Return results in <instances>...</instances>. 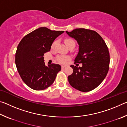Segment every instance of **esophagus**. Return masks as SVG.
Instances as JSON below:
<instances>
[{
  "label": "esophagus",
  "instance_id": "34e87169",
  "mask_svg": "<svg viewBox=\"0 0 127 127\" xmlns=\"http://www.w3.org/2000/svg\"><path fill=\"white\" fill-rule=\"evenodd\" d=\"M66 67V66H64V65H62V69H64V68H65Z\"/></svg>",
  "mask_w": 127,
  "mask_h": 127
}]
</instances>
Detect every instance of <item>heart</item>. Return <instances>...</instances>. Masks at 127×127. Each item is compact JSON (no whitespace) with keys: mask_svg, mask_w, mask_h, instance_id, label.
Returning a JSON list of instances; mask_svg holds the SVG:
<instances>
[{"mask_svg":"<svg viewBox=\"0 0 127 127\" xmlns=\"http://www.w3.org/2000/svg\"><path fill=\"white\" fill-rule=\"evenodd\" d=\"M65 42V45L67 46H68L69 45L73 44V43H75L74 41L73 40L70 39V38H66V39L64 41ZM55 42H54L52 45V47H54V46L55 45ZM69 59V57H65V56H59L57 58V60L59 63H62V64H65L66 63V62H67L68 60Z\"/></svg>","mask_w":127,"mask_h":127,"instance_id":"heart-1","label":"heart"}]
</instances>
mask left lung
<instances>
[{
    "instance_id": "1",
    "label": "left lung",
    "mask_w": 127,
    "mask_h": 127,
    "mask_svg": "<svg viewBox=\"0 0 127 127\" xmlns=\"http://www.w3.org/2000/svg\"><path fill=\"white\" fill-rule=\"evenodd\" d=\"M66 33L79 45L75 63L82 64V67L70 65L73 72L68 77L69 83L82 92L93 90L103 81L109 70L110 55L106 43L92 30L76 29Z\"/></svg>"
}]
</instances>
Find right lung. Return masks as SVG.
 <instances>
[{"label":"right lung","mask_w":127,"mask_h":127,"mask_svg":"<svg viewBox=\"0 0 127 127\" xmlns=\"http://www.w3.org/2000/svg\"><path fill=\"white\" fill-rule=\"evenodd\" d=\"M64 32L41 27L27 34L19 43L15 63L22 81L31 89L45 90L54 82L61 66L55 64L46 66L44 55Z\"/></svg>","instance_id":"obj_1"}]
</instances>
